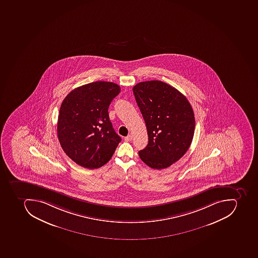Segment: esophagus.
Instances as JSON below:
<instances>
[{"mask_svg": "<svg viewBox=\"0 0 258 258\" xmlns=\"http://www.w3.org/2000/svg\"><path fill=\"white\" fill-rule=\"evenodd\" d=\"M132 135H130H130H128L127 137L124 138V141H125V142H131V141H132Z\"/></svg>", "mask_w": 258, "mask_h": 258, "instance_id": "1", "label": "esophagus"}]
</instances>
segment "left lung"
<instances>
[{
	"instance_id": "1",
	"label": "left lung",
	"mask_w": 258,
	"mask_h": 258,
	"mask_svg": "<svg viewBox=\"0 0 258 258\" xmlns=\"http://www.w3.org/2000/svg\"><path fill=\"white\" fill-rule=\"evenodd\" d=\"M147 128L149 143L139 157L152 169L168 168L188 151L195 118L188 100L161 81L140 82L133 88Z\"/></svg>"
}]
</instances>
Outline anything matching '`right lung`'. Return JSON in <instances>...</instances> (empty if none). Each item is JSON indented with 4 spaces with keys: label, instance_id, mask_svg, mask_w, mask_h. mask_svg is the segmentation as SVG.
Listing matches in <instances>:
<instances>
[{
    "label": "right lung",
    "instance_id": "right-lung-1",
    "mask_svg": "<svg viewBox=\"0 0 258 258\" xmlns=\"http://www.w3.org/2000/svg\"><path fill=\"white\" fill-rule=\"evenodd\" d=\"M120 92L112 82H92L76 88L62 101L57 137L64 153L78 165L97 169L114 153L121 138L112 128L108 109Z\"/></svg>",
    "mask_w": 258,
    "mask_h": 258
}]
</instances>
